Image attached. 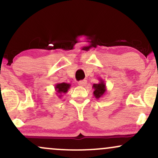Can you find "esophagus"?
Returning <instances> with one entry per match:
<instances>
[{
  "label": "esophagus",
  "mask_w": 158,
  "mask_h": 158,
  "mask_svg": "<svg viewBox=\"0 0 158 158\" xmlns=\"http://www.w3.org/2000/svg\"><path fill=\"white\" fill-rule=\"evenodd\" d=\"M86 84H87L86 80H81L78 82V85H80V86H85V85H86Z\"/></svg>",
  "instance_id": "obj_1"
}]
</instances>
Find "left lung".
<instances>
[{"mask_svg":"<svg viewBox=\"0 0 158 158\" xmlns=\"http://www.w3.org/2000/svg\"><path fill=\"white\" fill-rule=\"evenodd\" d=\"M99 82L97 84L93 85L94 96L97 99L102 97L106 93V85L102 79H99Z\"/></svg>","mask_w":158,"mask_h":158,"instance_id":"obj_1","label":"left lung"}]
</instances>
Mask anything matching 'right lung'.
I'll return each mask as SVG.
<instances>
[{
	"label": "right lung",
	"mask_w": 158,
	"mask_h": 158,
	"mask_svg": "<svg viewBox=\"0 0 158 158\" xmlns=\"http://www.w3.org/2000/svg\"><path fill=\"white\" fill-rule=\"evenodd\" d=\"M70 88V84L66 82L57 83L55 85V90L56 92V95L59 98L62 97L64 94H66L68 92L69 88Z\"/></svg>",
	"instance_id": "obj_1"
}]
</instances>
